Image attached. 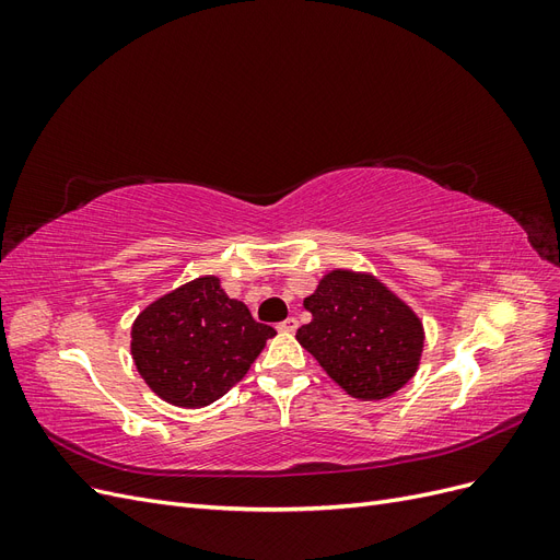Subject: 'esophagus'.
Segmentation results:
<instances>
[{
  "instance_id": "34e87169",
  "label": "esophagus",
  "mask_w": 560,
  "mask_h": 560,
  "mask_svg": "<svg viewBox=\"0 0 560 560\" xmlns=\"http://www.w3.org/2000/svg\"><path fill=\"white\" fill-rule=\"evenodd\" d=\"M278 329H280V331H284V334H292V331H296V329H299V319H296V317H287V319H282V322H280Z\"/></svg>"
}]
</instances>
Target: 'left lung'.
<instances>
[{
    "instance_id": "left-lung-1",
    "label": "left lung",
    "mask_w": 560,
    "mask_h": 560,
    "mask_svg": "<svg viewBox=\"0 0 560 560\" xmlns=\"http://www.w3.org/2000/svg\"><path fill=\"white\" fill-rule=\"evenodd\" d=\"M303 308L313 319L296 341L350 397L385 399L413 378L425 343L422 322L378 278L336 268Z\"/></svg>"
}]
</instances>
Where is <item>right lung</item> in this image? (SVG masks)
I'll use <instances>...</instances> for the list:
<instances>
[{
  "mask_svg": "<svg viewBox=\"0 0 560 560\" xmlns=\"http://www.w3.org/2000/svg\"><path fill=\"white\" fill-rule=\"evenodd\" d=\"M273 336L219 278L202 276L149 303L132 322L130 352L161 399L200 409L224 397Z\"/></svg>",
  "mask_w": 560,
  "mask_h": 560,
  "instance_id": "obj_1",
  "label": "right lung"
}]
</instances>
